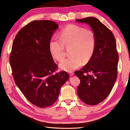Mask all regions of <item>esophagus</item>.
I'll list each match as a JSON object with an SVG mask.
<instances>
[{"label":"esophagus","mask_w":130,"mask_h":130,"mask_svg":"<svg viewBox=\"0 0 130 130\" xmlns=\"http://www.w3.org/2000/svg\"><path fill=\"white\" fill-rule=\"evenodd\" d=\"M69 75H70V76H73V75H74V72H69Z\"/></svg>","instance_id":"esophagus-1"}]
</instances>
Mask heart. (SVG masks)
Returning <instances> with one entry per match:
<instances>
[{"mask_svg": "<svg viewBox=\"0 0 130 130\" xmlns=\"http://www.w3.org/2000/svg\"><path fill=\"white\" fill-rule=\"evenodd\" d=\"M60 40L51 39L49 42V52L57 61H62L65 56V46L70 48V57L65 59L60 64L61 70L67 72L77 69L90 60L96 46V37L91 30L80 26L69 24L60 32Z\"/></svg>", "mask_w": 130, "mask_h": 130, "instance_id": "1", "label": "heart"}]
</instances>
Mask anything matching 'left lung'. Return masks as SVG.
<instances>
[{"label":"left lung","mask_w":130,"mask_h":130,"mask_svg":"<svg viewBox=\"0 0 130 130\" xmlns=\"http://www.w3.org/2000/svg\"><path fill=\"white\" fill-rule=\"evenodd\" d=\"M76 21L88 24L96 37L93 57L82 69L74 73L80 79L78 95L86 104L96 105L109 95L116 81L119 60L116 41L112 32L96 18Z\"/></svg>","instance_id":"obj_1"}]
</instances>
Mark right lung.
I'll return each instance as SVG.
<instances>
[{"instance_id":"right-lung-1","label":"right lung","mask_w":130,"mask_h":130,"mask_svg":"<svg viewBox=\"0 0 130 130\" xmlns=\"http://www.w3.org/2000/svg\"><path fill=\"white\" fill-rule=\"evenodd\" d=\"M58 27L53 21H32L16 35L9 56L16 85L30 103L41 108L57 101L69 78L67 72L55 73L57 65L49 52V42Z\"/></svg>"}]
</instances>
